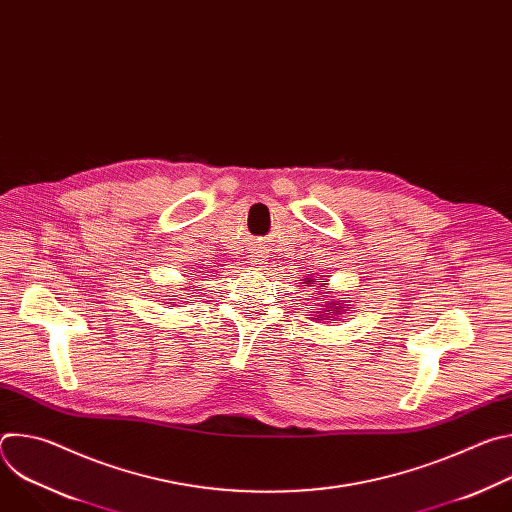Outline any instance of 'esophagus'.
<instances>
[{"mask_svg": "<svg viewBox=\"0 0 512 512\" xmlns=\"http://www.w3.org/2000/svg\"><path fill=\"white\" fill-rule=\"evenodd\" d=\"M263 263H265V257H263V253H253V265L255 267H263Z\"/></svg>", "mask_w": 512, "mask_h": 512, "instance_id": "1", "label": "esophagus"}]
</instances>
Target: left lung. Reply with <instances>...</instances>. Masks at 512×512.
I'll return each instance as SVG.
<instances>
[{
  "label": "left lung",
  "instance_id": "1",
  "mask_svg": "<svg viewBox=\"0 0 512 512\" xmlns=\"http://www.w3.org/2000/svg\"><path fill=\"white\" fill-rule=\"evenodd\" d=\"M316 277V275H314ZM314 277H304V279H300L302 283H306V285H318L320 287V291H318V306H322L320 308V312H312V320H334V318H338V316H342V314H348V302L344 300V298H340V300H330V302H324V294H328V291H324L326 287H328V283H324V281H316ZM330 298V296H328ZM344 301L345 304L342 305L341 302Z\"/></svg>",
  "mask_w": 512,
  "mask_h": 512
}]
</instances>
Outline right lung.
Masks as SVG:
<instances>
[{"instance_id":"add662e5","label":"right lung","mask_w":512,"mask_h":512,"mask_svg":"<svg viewBox=\"0 0 512 512\" xmlns=\"http://www.w3.org/2000/svg\"><path fill=\"white\" fill-rule=\"evenodd\" d=\"M190 291H192V287L188 289V294H186L184 298H180V302H184V300H188V298H190ZM178 296H182V294H178ZM178 296H168V302H166V304H172V306H176V300H178Z\"/></svg>"}]
</instances>
